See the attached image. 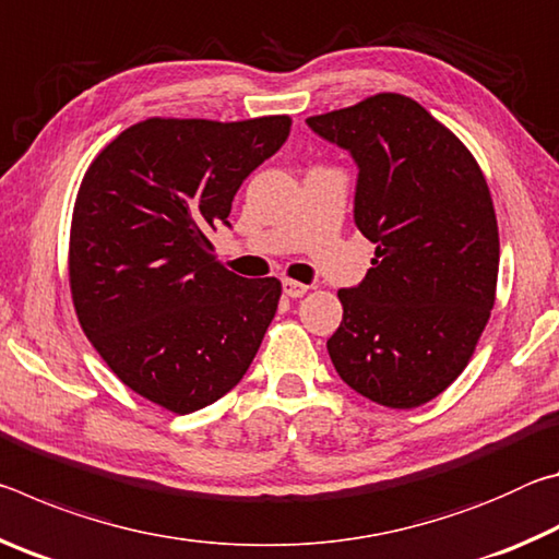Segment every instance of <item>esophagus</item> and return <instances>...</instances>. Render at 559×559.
<instances>
[{"mask_svg":"<svg viewBox=\"0 0 559 559\" xmlns=\"http://www.w3.org/2000/svg\"><path fill=\"white\" fill-rule=\"evenodd\" d=\"M308 293L306 283H298V281H290V278H283V296L288 298H300Z\"/></svg>","mask_w":559,"mask_h":559,"instance_id":"esophagus-1","label":"esophagus"}]
</instances>
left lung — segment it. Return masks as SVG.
Masks as SVG:
<instances>
[{
  "label": "left lung",
  "instance_id": "obj_1",
  "mask_svg": "<svg viewBox=\"0 0 559 559\" xmlns=\"http://www.w3.org/2000/svg\"><path fill=\"white\" fill-rule=\"evenodd\" d=\"M306 122L355 159V224L377 246L367 276L337 290L330 359L357 394L414 409L463 372L493 310L500 243L486 177L400 93Z\"/></svg>",
  "mask_w": 559,
  "mask_h": 559
}]
</instances>
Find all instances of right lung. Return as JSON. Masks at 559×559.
<instances>
[{"label": "right lung", "mask_w": 559, "mask_h": 559, "mask_svg": "<svg viewBox=\"0 0 559 559\" xmlns=\"http://www.w3.org/2000/svg\"><path fill=\"white\" fill-rule=\"evenodd\" d=\"M288 116L150 118L100 150L73 206L75 316L106 365L175 414L202 409L249 370L281 298L214 257L234 194L286 143Z\"/></svg>", "instance_id": "1"}]
</instances>
